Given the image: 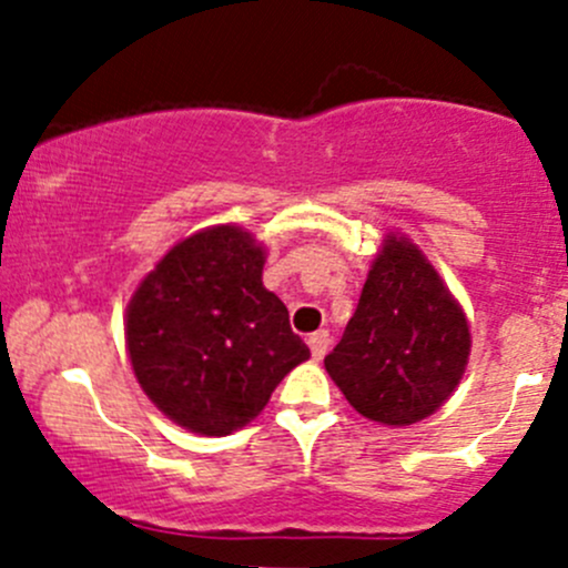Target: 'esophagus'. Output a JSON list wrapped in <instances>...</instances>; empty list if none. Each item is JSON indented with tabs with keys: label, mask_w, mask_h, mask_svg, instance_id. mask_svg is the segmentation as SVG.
I'll return each instance as SVG.
<instances>
[{
	"label": "esophagus",
	"mask_w": 568,
	"mask_h": 568,
	"mask_svg": "<svg viewBox=\"0 0 568 568\" xmlns=\"http://www.w3.org/2000/svg\"><path fill=\"white\" fill-rule=\"evenodd\" d=\"M307 346H311L313 359H321L326 354V348H329V332H326V329L313 332V335L307 337Z\"/></svg>",
	"instance_id": "1"
}]
</instances>
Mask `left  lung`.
<instances>
[{
    "label": "left lung",
    "mask_w": 568,
    "mask_h": 568,
    "mask_svg": "<svg viewBox=\"0 0 568 568\" xmlns=\"http://www.w3.org/2000/svg\"><path fill=\"white\" fill-rule=\"evenodd\" d=\"M469 343L467 316L437 268L409 239L390 233L324 368L363 417L412 426L456 390Z\"/></svg>",
    "instance_id": "1"
}]
</instances>
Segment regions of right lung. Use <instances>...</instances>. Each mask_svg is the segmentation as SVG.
Segmentation results:
<instances>
[{
	"instance_id": "1",
	"label": "right lung",
	"mask_w": 568,
	"mask_h": 568,
	"mask_svg": "<svg viewBox=\"0 0 568 568\" xmlns=\"http://www.w3.org/2000/svg\"><path fill=\"white\" fill-rule=\"evenodd\" d=\"M266 250L236 225L178 242L134 291L125 348L148 398L186 432L225 437L311 357L263 288Z\"/></svg>"
}]
</instances>
